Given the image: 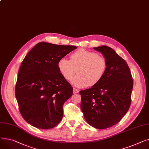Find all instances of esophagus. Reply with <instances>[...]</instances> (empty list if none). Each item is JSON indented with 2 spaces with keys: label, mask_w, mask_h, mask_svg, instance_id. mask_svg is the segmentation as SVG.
<instances>
[{
  "label": "esophagus",
  "mask_w": 149,
  "mask_h": 149,
  "mask_svg": "<svg viewBox=\"0 0 149 149\" xmlns=\"http://www.w3.org/2000/svg\"><path fill=\"white\" fill-rule=\"evenodd\" d=\"M79 90H77V89H76V88H73V93L74 94H76V93H79Z\"/></svg>",
  "instance_id": "esophagus-1"
}]
</instances>
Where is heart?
Listing matches in <instances>:
<instances>
[{
    "label": "heart",
    "mask_w": 149,
    "mask_h": 149,
    "mask_svg": "<svg viewBox=\"0 0 149 149\" xmlns=\"http://www.w3.org/2000/svg\"><path fill=\"white\" fill-rule=\"evenodd\" d=\"M70 60L61 58L58 63V68L61 74L67 81H72L77 87H84L87 85L93 86L97 85L105 74L108 63L106 58L93 51L84 49L78 50L70 55Z\"/></svg>",
    "instance_id": "obj_1"
}]
</instances>
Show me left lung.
Listing matches in <instances>:
<instances>
[{
	"instance_id": "obj_1",
	"label": "left lung",
	"mask_w": 149,
	"mask_h": 149,
	"mask_svg": "<svg viewBox=\"0 0 149 149\" xmlns=\"http://www.w3.org/2000/svg\"><path fill=\"white\" fill-rule=\"evenodd\" d=\"M94 49L106 58L107 70L97 85L80 91L81 108L87 123L103 129L117 124L128 111L134 82L127 63L112 48Z\"/></svg>"
}]
</instances>
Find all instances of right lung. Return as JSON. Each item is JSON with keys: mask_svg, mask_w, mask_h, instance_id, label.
I'll use <instances>...</instances> for the list:
<instances>
[{"mask_svg": "<svg viewBox=\"0 0 149 149\" xmlns=\"http://www.w3.org/2000/svg\"><path fill=\"white\" fill-rule=\"evenodd\" d=\"M40 42L26 55L19 70L15 93L23 118L42 129L56 126L73 88L61 74L58 61L76 49Z\"/></svg>", "mask_w": 149, "mask_h": 149, "instance_id": "right-lung-1", "label": "right lung"}]
</instances>
